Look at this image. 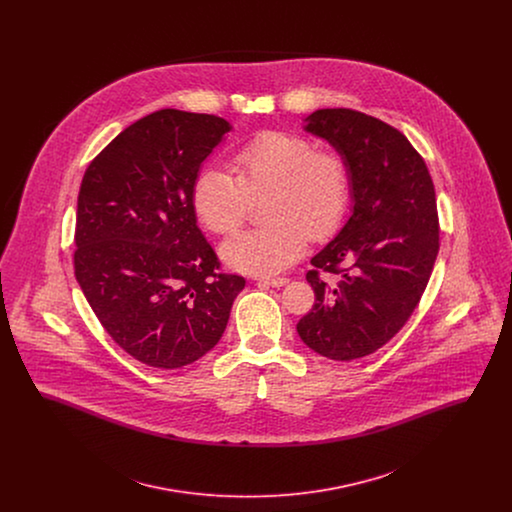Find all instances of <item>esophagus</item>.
I'll return each mask as SVG.
<instances>
[{
    "mask_svg": "<svg viewBox=\"0 0 512 512\" xmlns=\"http://www.w3.org/2000/svg\"><path fill=\"white\" fill-rule=\"evenodd\" d=\"M261 282H265L268 286H274V288H280V286H286L290 280L286 276H265V278H261Z\"/></svg>",
    "mask_w": 512,
    "mask_h": 512,
    "instance_id": "obj_1",
    "label": "esophagus"
}]
</instances>
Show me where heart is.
<instances>
[{
	"instance_id": "b5f03b06",
	"label": "heart",
	"mask_w": 512,
	"mask_h": 512,
	"mask_svg": "<svg viewBox=\"0 0 512 512\" xmlns=\"http://www.w3.org/2000/svg\"><path fill=\"white\" fill-rule=\"evenodd\" d=\"M234 174L207 169L194 182L195 215L219 236L234 234L249 215L251 201L267 195L268 224L222 245L228 267L268 274L290 267L309 238L326 240L343 224L351 205V172L338 151L292 132L263 130L232 155Z\"/></svg>"
}]
</instances>
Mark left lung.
<instances>
[{
	"instance_id": "8db88e82",
	"label": "left lung",
	"mask_w": 512,
	"mask_h": 512,
	"mask_svg": "<svg viewBox=\"0 0 512 512\" xmlns=\"http://www.w3.org/2000/svg\"><path fill=\"white\" fill-rule=\"evenodd\" d=\"M305 121L347 161L353 215L311 259L315 305L297 334L322 357L353 361L386 345L426 290L439 251L436 192L420 153L388 122L343 107Z\"/></svg>"
}]
</instances>
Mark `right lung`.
Returning <instances> with one entry per match:
<instances>
[{"instance_id": "1", "label": "right lung", "mask_w": 512, "mask_h": 512, "mask_svg": "<svg viewBox=\"0 0 512 512\" xmlns=\"http://www.w3.org/2000/svg\"><path fill=\"white\" fill-rule=\"evenodd\" d=\"M230 128L161 109L124 128L84 172L74 276L107 334L144 365L203 357L244 290V276L219 272L192 203L201 163Z\"/></svg>"}]
</instances>
